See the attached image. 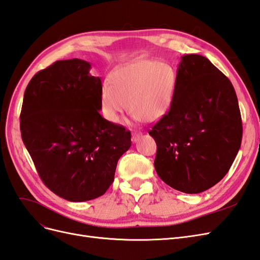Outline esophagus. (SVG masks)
<instances>
[{"instance_id":"34e87169","label":"esophagus","mask_w":260,"mask_h":260,"mask_svg":"<svg viewBox=\"0 0 260 260\" xmlns=\"http://www.w3.org/2000/svg\"><path fill=\"white\" fill-rule=\"evenodd\" d=\"M141 138H142V133H140V132H133L132 133V142L133 143H137Z\"/></svg>"}]
</instances>
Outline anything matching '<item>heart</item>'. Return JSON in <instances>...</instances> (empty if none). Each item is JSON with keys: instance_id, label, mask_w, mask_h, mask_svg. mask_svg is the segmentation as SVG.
I'll list each match as a JSON object with an SVG mask.
<instances>
[{"instance_id": "obj_1", "label": "heart", "mask_w": 260, "mask_h": 260, "mask_svg": "<svg viewBox=\"0 0 260 260\" xmlns=\"http://www.w3.org/2000/svg\"><path fill=\"white\" fill-rule=\"evenodd\" d=\"M177 83L175 69L165 62L147 58L127 62L113 70L109 82L101 85V114L114 124L128 109L137 122L157 121L174 103Z\"/></svg>"}]
</instances>
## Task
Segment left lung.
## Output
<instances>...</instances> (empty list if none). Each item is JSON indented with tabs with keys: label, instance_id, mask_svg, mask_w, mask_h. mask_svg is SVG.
Wrapping results in <instances>:
<instances>
[{
	"label": "left lung",
	"instance_id": "1",
	"mask_svg": "<svg viewBox=\"0 0 260 260\" xmlns=\"http://www.w3.org/2000/svg\"><path fill=\"white\" fill-rule=\"evenodd\" d=\"M168 114L149 136L157 175L175 190L198 194L221 180L238 155L242 120L231 81L199 54L181 57Z\"/></svg>",
	"mask_w": 260,
	"mask_h": 260
}]
</instances>
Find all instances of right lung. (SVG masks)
Segmentation results:
<instances>
[{
  "instance_id": "add662e5",
  "label": "right lung",
  "mask_w": 260,
  "mask_h": 260,
  "mask_svg": "<svg viewBox=\"0 0 260 260\" xmlns=\"http://www.w3.org/2000/svg\"><path fill=\"white\" fill-rule=\"evenodd\" d=\"M91 64L55 61L28 83L20 113L21 138L44 184L69 202L100 198L114 182L131 133L100 115L102 81Z\"/></svg>"
}]
</instances>
